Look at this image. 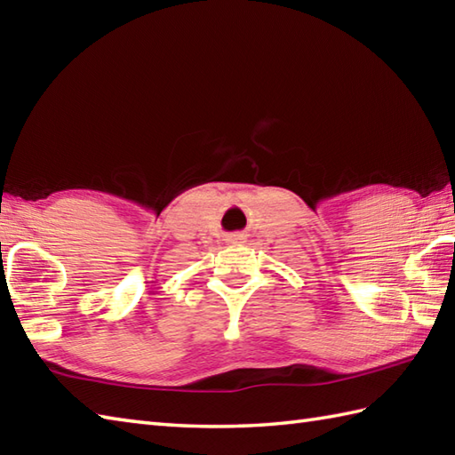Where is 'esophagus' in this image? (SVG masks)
Instances as JSON below:
<instances>
[{"mask_svg": "<svg viewBox=\"0 0 455 455\" xmlns=\"http://www.w3.org/2000/svg\"><path fill=\"white\" fill-rule=\"evenodd\" d=\"M244 240H246V236H244V235H240V233H236V235H230V236H228V243H230V244H243Z\"/></svg>", "mask_w": 455, "mask_h": 455, "instance_id": "34e87169", "label": "esophagus"}]
</instances>
